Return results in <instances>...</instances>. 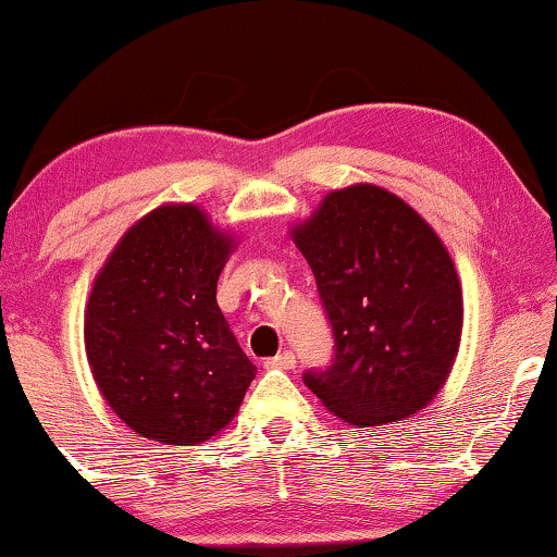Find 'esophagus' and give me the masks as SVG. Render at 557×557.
<instances>
[{
    "label": "esophagus",
    "mask_w": 557,
    "mask_h": 557,
    "mask_svg": "<svg viewBox=\"0 0 557 557\" xmlns=\"http://www.w3.org/2000/svg\"><path fill=\"white\" fill-rule=\"evenodd\" d=\"M265 368L269 370H294L296 355L292 352V349H284V352H278L276 357H269V360H265Z\"/></svg>",
    "instance_id": "obj_1"
}]
</instances>
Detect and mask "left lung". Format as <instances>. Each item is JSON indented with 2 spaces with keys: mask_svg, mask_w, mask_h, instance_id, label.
<instances>
[{
  "mask_svg": "<svg viewBox=\"0 0 557 557\" xmlns=\"http://www.w3.org/2000/svg\"><path fill=\"white\" fill-rule=\"evenodd\" d=\"M334 332V362L304 383L349 425L406 421L451 375L463 294L438 233L391 189L355 182L292 227Z\"/></svg>",
  "mask_w": 557,
  "mask_h": 557,
  "instance_id": "obj_1",
  "label": "left lung"
}]
</instances>
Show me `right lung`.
Listing matches in <instances>:
<instances>
[{"instance_id":"1","label":"right lung","mask_w":557,"mask_h":557,"mask_svg":"<svg viewBox=\"0 0 557 557\" xmlns=\"http://www.w3.org/2000/svg\"><path fill=\"white\" fill-rule=\"evenodd\" d=\"M235 250L195 202L136 220L96 273L83 317L94 380L128 429L166 446L202 444L238 413L256 377L218 307Z\"/></svg>"}]
</instances>
